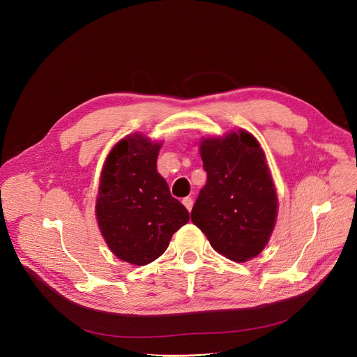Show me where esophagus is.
<instances>
[{"instance_id": "obj_1", "label": "esophagus", "mask_w": 357, "mask_h": 357, "mask_svg": "<svg viewBox=\"0 0 357 357\" xmlns=\"http://www.w3.org/2000/svg\"><path fill=\"white\" fill-rule=\"evenodd\" d=\"M182 204L185 205L186 210H188V211H191V210H192V204H194V201H192V198H191V197H185V198L182 199Z\"/></svg>"}]
</instances>
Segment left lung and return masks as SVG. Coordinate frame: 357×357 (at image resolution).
<instances>
[{"instance_id":"obj_1","label":"left lung","mask_w":357,"mask_h":357,"mask_svg":"<svg viewBox=\"0 0 357 357\" xmlns=\"http://www.w3.org/2000/svg\"><path fill=\"white\" fill-rule=\"evenodd\" d=\"M199 153L207 183L191 220L220 255L234 261L256 257L273 231L278 198L259 142L246 130L204 137Z\"/></svg>"}]
</instances>
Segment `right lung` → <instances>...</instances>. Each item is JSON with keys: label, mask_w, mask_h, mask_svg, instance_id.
<instances>
[{"label": "right lung", "mask_w": 357, "mask_h": 357, "mask_svg": "<svg viewBox=\"0 0 357 357\" xmlns=\"http://www.w3.org/2000/svg\"><path fill=\"white\" fill-rule=\"evenodd\" d=\"M160 142L140 133L121 139L105 159L96 215L109 250L127 264L144 266L167 249L190 213L158 174Z\"/></svg>", "instance_id": "1"}]
</instances>
